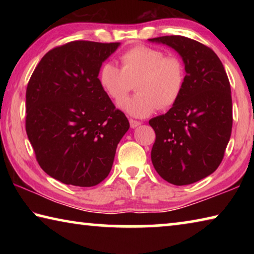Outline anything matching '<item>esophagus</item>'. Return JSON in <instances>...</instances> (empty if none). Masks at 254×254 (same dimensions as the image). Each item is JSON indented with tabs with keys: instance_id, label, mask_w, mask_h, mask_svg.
<instances>
[{
	"instance_id": "1",
	"label": "esophagus",
	"mask_w": 254,
	"mask_h": 254,
	"mask_svg": "<svg viewBox=\"0 0 254 254\" xmlns=\"http://www.w3.org/2000/svg\"><path fill=\"white\" fill-rule=\"evenodd\" d=\"M140 124H141V122H139V121H135V120H132V119L130 120V126H131L132 128L139 127Z\"/></svg>"
}]
</instances>
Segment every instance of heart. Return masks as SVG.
<instances>
[{
    "label": "heart",
    "mask_w": 254,
    "mask_h": 254,
    "mask_svg": "<svg viewBox=\"0 0 254 254\" xmlns=\"http://www.w3.org/2000/svg\"><path fill=\"white\" fill-rule=\"evenodd\" d=\"M121 68L104 63L98 71V83L107 96L120 105L136 83L137 94L122 105L134 118H145L160 109L175 105L184 91L186 71L182 59L162 50L136 46L120 57Z\"/></svg>",
    "instance_id": "obj_1"
}]
</instances>
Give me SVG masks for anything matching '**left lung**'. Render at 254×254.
<instances>
[{
  "mask_svg": "<svg viewBox=\"0 0 254 254\" xmlns=\"http://www.w3.org/2000/svg\"><path fill=\"white\" fill-rule=\"evenodd\" d=\"M149 41L175 49L186 70L177 103L149 121L156 132L152 165L166 182L194 184L213 174L224 157L233 123L230 81L217 55L198 41L183 36Z\"/></svg>",
  "mask_w": 254,
  "mask_h": 254,
  "instance_id": "1",
  "label": "left lung"
}]
</instances>
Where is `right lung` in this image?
<instances>
[{
  "instance_id": "1",
  "label": "right lung",
  "mask_w": 254,
  "mask_h": 254,
  "mask_svg": "<svg viewBox=\"0 0 254 254\" xmlns=\"http://www.w3.org/2000/svg\"><path fill=\"white\" fill-rule=\"evenodd\" d=\"M120 42L77 40L48 51L25 94V131L39 166L66 185L92 187L113 166L130 127L98 83L102 64Z\"/></svg>"
}]
</instances>
